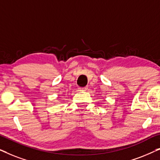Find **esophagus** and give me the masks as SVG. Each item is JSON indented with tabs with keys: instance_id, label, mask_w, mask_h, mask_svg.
<instances>
[{
	"instance_id": "esophagus-1",
	"label": "esophagus",
	"mask_w": 160,
	"mask_h": 160,
	"mask_svg": "<svg viewBox=\"0 0 160 160\" xmlns=\"http://www.w3.org/2000/svg\"><path fill=\"white\" fill-rule=\"evenodd\" d=\"M87 89H88V87H80V88H78V90H79V91H86Z\"/></svg>"
}]
</instances>
